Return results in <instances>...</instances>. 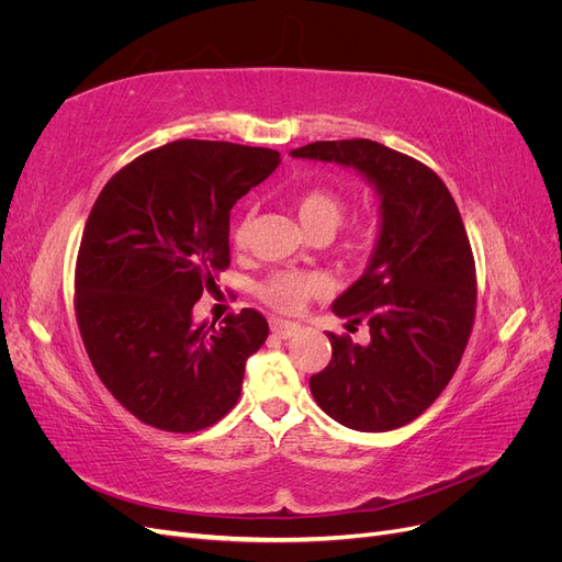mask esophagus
Segmentation results:
<instances>
[{
  "mask_svg": "<svg viewBox=\"0 0 562 562\" xmlns=\"http://www.w3.org/2000/svg\"><path fill=\"white\" fill-rule=\"evenodd\" d=\"M269 326H271V333L279 335V337H291V335H295L300 330L297 323L283 321V318H271Z\"/></svg>",
  "mask_w": 562,
  "mask_h": 562,
  "instance_id": "34e87169",
  "label": "esophagus"
}]
</instances>
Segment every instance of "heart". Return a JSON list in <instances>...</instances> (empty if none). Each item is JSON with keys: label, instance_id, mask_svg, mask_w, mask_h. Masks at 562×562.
Wrapping results in <instances>:
<instances>
[{"label": "heart", "instance_id": "obj_1", "mask_svg": "<svg viewBox=\"0 0 562 562\" xmlns=\"http://www.w3.org/2000/svg\"><path fill=\"white\" fill-rule=\"evenodd\" d=\"M293 211L310 236L333 234L347 213V203L335 190L328 187H310L293 199ZM250 217H244L234 227V246L244 248L248 241ZM323 281L307 271H274L260 285L258 295L269 307L281 312H297L312 295L321 293Z\"/></svg>", "mask_w": 562, "mask_h": 562}]
</instances>
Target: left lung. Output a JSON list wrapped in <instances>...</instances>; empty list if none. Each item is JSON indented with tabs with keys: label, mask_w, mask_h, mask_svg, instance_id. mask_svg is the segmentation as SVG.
Returning a JSON list of instances; mask_svg holds the SVG:
<instances>
[{
	"label": "left lung",
	"mask_w": 562,
	"mask_h": 562,
	"mask_svg": "<svg viewBox=\"0 0 562 562\" xmlns=\"http://www.w3.org/2000/svg\"><path fill=\"white\" fill-rule=\"evenodd\" d=\"M291 157L353 168L380 196L370 262L333 302L337 316L368 323L370 339L328 333L333 359L310 389L349 429H398L448 386L473 328L475 265L462 215L429 166L375 140H318Z\"/></svg>",
	"instance_id": "obj_1"
}]
</instances>
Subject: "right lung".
Listing matches in <instances>:
<instances>
[{
	"mask_svg": "<svg viewBox=\"0 0 562 562\" xmlns=\"http://www.w3.org/2000/svg\"><path fill=\"white\" fill-rule=\"evenodd\" d=\"M267 147L176 140L110 178L83 227L75 271L79 333L100 382L131 415L192 434L239 401L248 356L269 335L255 310L223 328L192 321L229 267V211L277 171Z\"/></svg>",
	"mask_w": 562,
	"mask_h": 562,
	"instance_id": "add662e5",
	"label": "right lung"
}]
</instances>
